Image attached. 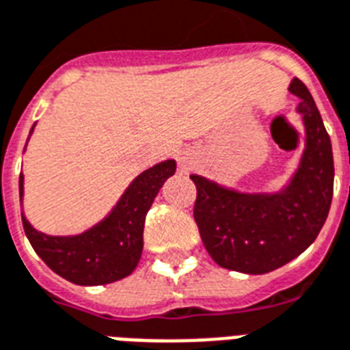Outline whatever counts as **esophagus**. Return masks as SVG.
<instances>
[{
    "instance_id": "obj_1",
    "label": "esophagus",
    "mask_w": 350,
    "mask_h": 350,
    "mask_svg": "<svg viewBox=\"0 0 350 350\" xmlns=\"http://www.w3.org/2000/svg\"><path fill=\"white\" fill-rule=\"evenodd\" d=\"M191 164H193V162H191V159H189L188 155H180L178 157V166H180V172H189V170H191Z\"/></svg>"
}]
</instances>
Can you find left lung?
I'll return each mask as SVG.
<instances>
[{
	"label": "left lung",
	"instance_id": "8db88e82",
	"mask_svg": "<svg viewBox=\"0 0 350 350\" xmlns=\"http://www.w3.org/2000/svg\"><path fill=\"white\" fill-rule=\"evenodd\" d=\"M288 91L301 98L297 111L307 129V148L299 170L281 193H237L191 175L197 188L195 223L219 267L272 272L307 250L327 221L334 189L329 133L307 85L294 78Z\"/></svg>",
	"mask_w": 350,
	"mask_h": 350
}]
</instances>
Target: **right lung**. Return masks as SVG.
I'll use <instances>...</instances> for the list:
<instances>
[{
    "label": "right lung",
    "mask_w": 350,
    "mask_h": 350,
    "mask_svg": "<svg viewBox=\"0 0 350 350\" xmlns=\"http://www.w3.org/2000/svg\"><path fill=\"white\" fill-rule=\"evenodd\" d=\"M177 170L175 161H164L140 173L116 202L113 212L88 232L71 237H54L38 232L23 212V230L32 248L53 272L75 285H107L126 278L137 268L144 246L146 213L159 189ZM23 175H20V200Z\"/></svg>",
    "instance_id": "right-lung-1"
}]
</instances>
